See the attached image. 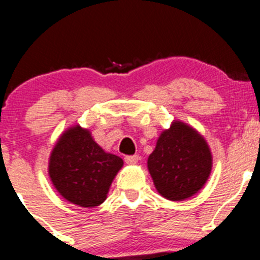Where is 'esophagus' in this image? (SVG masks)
I'll return each instance as SVG.
<instances>
[{
    "instance_id": "obj_1",
    "label": "esophagus",
    "mask_w": 260,
    "mask_h": 260,
    "mask_svg": "<svg viewBox=\"0 0 260 260\" xmlns=\"http://www.w3.org/2000/svg\"><path fill=\"white\" fill-rule=\"evenodd\" d=\"M124 161H125V164H128V165H135L138 162V156L137 154H133V156H125Z\"/></svg>"
}]
</instances>
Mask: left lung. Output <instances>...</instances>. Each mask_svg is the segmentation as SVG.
I'll use <instances>...</instances> for the list:
<instances>
[{"mask_svg": "<svg viewBox=\"0 0 260 260\" xmlns=\"http://www.w3.org/2000/svg\"><path fill=\"white\" fill-rule=\"evenodd\" d=\"M157 191L172 201L195 195L211 172L212 157L203 136L185 123H172L157 140L147 161Z\"/></svg>", "mask_w": 260, "mask_h": 260, "instance_id": "obj_1", "label": "left lung"}]
</instances>
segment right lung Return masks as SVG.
Returning a JSON list of instances; mask_svg holds the SVG:
<instances>
[{"mask_svg":"<svg viewBox=\"0 0 260 260\" xmlns=\"http://www.w3.org/2000/svg\"><path fill=\"white\" fill-rule=\"evenodd\" d=\"M123 159L107 153L80 125L60 136L51 152L49 175L60 195L69 203L94 208L107 199Z\"/></svg>","mask_w":260,"mask_h":260,"instance_id":"obj_1","label":"right lung"}]
</instances>
